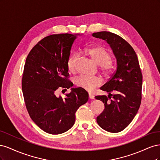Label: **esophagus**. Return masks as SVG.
<instances>
[{"instance_id": "34e87169", "label": "esophagus", "mask_w": 160, "mask_h": 160, "mask_svg": "<svg viewBox=\"0 0 160 160\" xmlns=\"http://www.w3.org/2000/svg\"><path fill=\"white\" fill-rule=\"evenodd\" d=\"M89 98H90V99H94V95L92 94L91 93H89Z\"/></svg>"}]
</instances>
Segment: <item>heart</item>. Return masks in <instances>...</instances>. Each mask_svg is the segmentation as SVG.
Wrapping results in <instances>:
<instances>
[{
  "mask_svg": "<svg viewBox=\"0 0 160 160\" xmlns=\"http://www.w3.org/2000/svg\"><path fill=\"white\" fill-rule=\"evenodd\" d=\"M86 52L97 64L101 66V69L102 71L108 72L110 70L111 66L110 53L105 47L100 45H95L88 48ZM77 60H78V55L76 53L72 54L69 58L67 61V68L70 72H73L75 71ZM75 83L82 89L91 91L96 87L101 85V80L97 77L81 75L76 79Z\"/></svg>",
  "mask_w": 160,
  "mask_h": 160,
  "instance_id": "1",
  "label": "heart"
}]
</instances>
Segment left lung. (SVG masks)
I'll use <instances>...</instances> for the list:
<instances>
[{
    "instance_id": "8db88e82",
    "label": "left lung",
    "mask_w": 160,
    "mask_h": 160,
    "mask_svg": "<svg viewBox=\"0 0 160 160\" xmlns=\"http://www.w3.org/2000/svg\"><path fill=\"white\" fill-rule=\"evenodd\" d=\"M92 35L107 41L117 62L114 74L100 88L108 92V96L95 97L105 105L103 112L97 117V122L107 132L118 133L128 127L138 113L142 101V74L136 53L123 38L108 31Z\"/></svg>"
}]
</instances>
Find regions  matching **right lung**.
I'll return each instance as SVG.
<instances>
[{
	"mask_svg": "<svg viewBox=\"0 0 160 160\" xmlns=\"http://www.w3.org/2000/svg\"><path fill=\"white\" fill-rule=\"evenodd\" d=\"M79 35L65 33L46 37L27 57L22 79L26 108L33 122L48 133L57 135L71 129L77 110L89 99L88 92L81 88H71L65 99L56 95L58 89L72 87L67 79V61Z\"/></svg>",
	"mask_w": 160,
	"mask_h": 160,
	"instance_id": "add662e5",
	"label": "right lung"
}]
</instances>
